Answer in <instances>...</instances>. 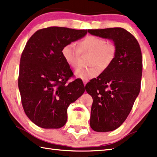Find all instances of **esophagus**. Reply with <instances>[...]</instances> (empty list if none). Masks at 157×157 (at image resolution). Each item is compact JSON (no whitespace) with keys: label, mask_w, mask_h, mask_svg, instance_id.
Listing matches in <instances>:
<instances>
[{"label":"esophagus","mask_w":157,"mask_h":157,"mask_svg":"<svg viewBox=\"0 0 157 157\" xmlns=\"http://www.w3.org/2000/svg\"><path fill=\"white\" fill-rule=\"evenodd\" d=\"M83 83H84V85L85 86L86 85V81H85V80H84L83 81Z\"/></svg>","instance_id":"esophagus-1"}]
</instances>
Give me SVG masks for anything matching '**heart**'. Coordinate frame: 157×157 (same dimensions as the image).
Segmentation results:
<instances>
[{"label": "heart", "instance_id": "b5f03b06", "mask_svg": "<svg viewBox=\"0 0 157 157\" xmlns=\"http://www.w3.org/2000/svg\"><path fill=\"white\" fill-rule=\"evenodd\" d=\"M79 47L75 43H70L64 45L61 54L64 60L72 68H75L78 57L81 52L91 54L90 66L89 68H78L75 71L76 78L89 80L98 74V66L101 70H105L110 65L116 54V47L113 43H106L105 40L101 37L89 36L78 43Z\"/></svg>", "mask_w": 157, "mask_h": 157}]
</instances>
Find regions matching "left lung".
Returning <instances> with one entry per match:
<instances>
[{
  "label": "left lung",
  "mask_w": 157,
  "mask_h": 157,
  "mask_svg": "<svg viewBox=\"0 0 157 157\" xmlns=\"http://www.w3.org/2000/svg\"><path fill=\"white\" fill-rule=\"evenodd\" d=\"M93 36L114 42L113 62L100 75L86 84L93 98L90 126L97 132L119 128L127 118L140 90L143 58L135 37L122 28L89 29Z\"/></svg>",
  "instance_id": "obj_1"
}]
</instances>
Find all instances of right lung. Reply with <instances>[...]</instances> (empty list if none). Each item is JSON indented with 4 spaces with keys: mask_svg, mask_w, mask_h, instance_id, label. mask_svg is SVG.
<instances>
[{
    "mask_svg": "<svg viewBox=\"0 0 157 157\" xmlns=\"http://www.w3.org/2000/svg\"><path fill=\"white\" fill-rule=\"evenodd\" d=\"M87 30L52 26L37 31L21 54L18 86L25 113L43 128H59L67 121V109L84 94L82 81L73 76L61 50L83 38Z\"/></svg>",
    "mask_w": 157,
    "mask_h": 157,
    "instance_id": "right-lung-1",
    "label": "right lung"
}]
</instances>
